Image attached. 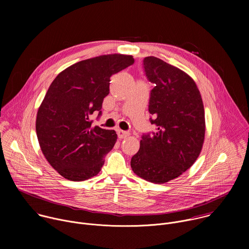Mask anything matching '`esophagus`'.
I'll return each instance as SVG.
<instances>
[{
    "label": "esophagus",
    "instance_id": "obj_1",
    "mask_svg": "<svg viewBox=\"0 0 249 249\" xmlns=\"http://www.w3.org/2000/svg\"><path fill=\"white\" fill-rule=\"evenodd\" d=\"M117 135L120 139H124L126 137H128L130 135V133L128 131H123V130H117Z\"/></svg>",
    "mask_w": 249,
    "mask_h": 249
}]
</instances>
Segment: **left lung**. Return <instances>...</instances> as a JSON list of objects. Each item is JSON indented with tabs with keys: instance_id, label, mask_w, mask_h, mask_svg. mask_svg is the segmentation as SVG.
Wrapping results in <instances>:
<instances>
[{
	"instance_id": "1",
	"label": "left lung",
	"mask_w": 249,
	"mask_h": 249,
	"mask_svg": "<svg viewBox=\"0 0 249 249\" xmlns=\"http://www.w3.org/2000/svg\"><path fill=\"white\" fill-rule=\"evenodd\" d=\"M144 73L155 85L150 92V122L131 159L133 171L153 183H164L186 171L197 160L205 137V112L195 82L183 71L154 57L143 60Z\"/></svg>"
}]
</instances>
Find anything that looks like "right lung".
Returning a JSON list of instances; mask_svg holds the SVG:
<instances>
[{"label": "right lung", "mask_w": 249, "mask_h": 249, "mask_svg": "<svg viewBox=\"0 0 249 249\" xmlns=\"http://www.w3.org/2000/svg\"><path fill=\"white\" fill-rule=\"evenodd\" d=\"M134 62L121 54L87 59L64 70L50 85L37 112L36 134L44 157L66 179L95 176L114 147L116 132L93 127L91 116L102 114L111 76Z\"/></svg>", "instance_id": "1"}]
</instances>
